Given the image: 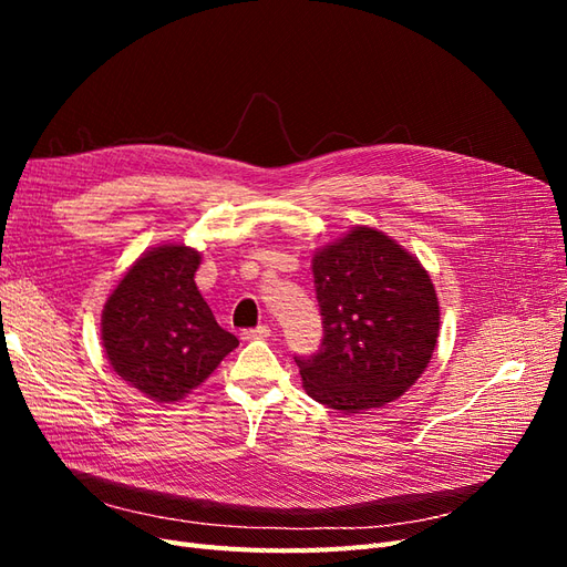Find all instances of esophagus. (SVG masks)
I'll return each mask as SVG.
<instances>
[{
	"label": "esophagus",
	"mask_w": 567,
	"mask_h": 567,
	"mask_svg": "<svg viewBox=\"0 0 567 567\" xmlns=\"http://www.w3.org/2000/svg\"><path fill=\"white\" fill-rule=\"evenodd\" d=\"M269 333H271V329L267 323H262V326H255V329H246L241 336L246 340H255V338H269Z\"/></svg>",
	"instance_id": "obj_1"
}]
</instances>
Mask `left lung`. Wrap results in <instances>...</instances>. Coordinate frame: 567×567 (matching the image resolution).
<instances>
[{
	"label": "left lung",
	"mask_w": 567,
	"mask_h": 567,
	"mask_svg": "<svg viewBox=\"0 0 567 567\" xmlns=\"http://www.w3.org/2000/svg\"><path fill=\"white\" fill-rule=\"evenodd\" d=\"M323 338L296 357L302 388L342 414L398 400L431 362L440 305L414 255L383 231L354 227L312 260Z\"/></svg>",
	"instance_id": "1"
}]
</instances>
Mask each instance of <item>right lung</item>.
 <instances>
[{"instance_id":"add662e5","label":"right lung","mask_w":567,"mask_h":567,"mask_svg":"<svg viewBox=\"0 0 567 567\" xmlns=\"http://www.w3.org/2000/svg\"><path fill=\"white\" fill-rule=\"evenodd\" d=\"M200 255L158 246L136 260L101 315V340L113 371L156 402L198 388L236 346L196 288Z\"/></svg>"}]
</instances>
